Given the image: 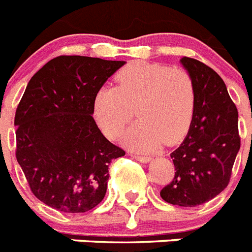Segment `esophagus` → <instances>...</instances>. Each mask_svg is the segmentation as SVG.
Masks as SVG:
<instances>
[{
  "instance_id": "obj_1",
  "label": "esophagus",
  "mask_w": 252,
  "mask_h": 252,
  "mask_svg": "<svg viewBox=\"0 0 252 252\" xmlns=\"http://www.w3.org/2000/svg\"><path fill=\"white\" fill-rule=\"evenodd\" d=\"M130 156L132 157V158L137 159V160H139V162H141V163H148V162H150V157L139 156V154H136V153H131Z\"/></svg>"
}]
</instances>
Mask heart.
Returning <instances> with one entry per match:
<instances>
[{
	"mask_svg": "<svg viewBox=\"0 0 252 252\" xmlns=\"http://www.w3.org/2000/svg\"><path fill=\"white\" fill-rule=\"evenodd\" d=\"M116 87H102L94 95L93 116L109 139L121 135L135 107V122L125 143L150 152L162 143L173 145L188 134L195 112V87L184 70L149 62H132L118 71Z\"/></svg>",
	"mask_w": 252,
	"mask_h": 252,
	"instance_id": "1",
	"label": "heart"
}]
</instances>
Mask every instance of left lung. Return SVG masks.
Instances as JSON below:
<instances>
[{"label": "left lung", "instance_id": "8db88e82", "mask_svg": "<svg viewBox=\"0 0 252 252\" xmlns=\"http://www.w3.org/2000/svg\"><path fill=\"white\" fill-rule=\"evenodd\" d=\"M180 61L195 87V112L188 136L171 153L175 177L160 196L173 205L191 208L227 188L241 140L237 108L222 77L197 60Z\"/></svg>", "mask_w": 252, "mask_h": 252}]
</instances>
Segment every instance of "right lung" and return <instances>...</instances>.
Returning a JSON list of instances; mask_svg holds the SVG:
<instances>
[{
	"mask_svg": "<svg viewBox=\"0 0 252 252\" xmlns=\"http://www.w3.org/2000/svg\"><path fill=\"white\" fill-rule=\"evenodd\" d=\"M125 63L60 56L28 83L15 113L16 159L32 192L53 209L85 213L104 197L109 163L125 150L98 128L93 99Z\"/></svg>",
	"mask_w": 252,
	"mask_h": 252,
	"instance_id": "add662e5",
	"label": "right lung"
}]
</instances>
